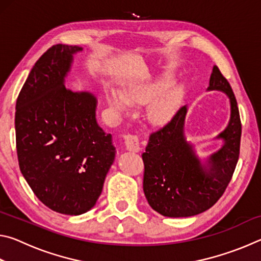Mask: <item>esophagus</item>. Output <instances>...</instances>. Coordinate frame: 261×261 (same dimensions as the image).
Masks as SVG:
<instances>
[{"mask_svg":"<svg viewBox=\"0 0 261 261\" xmlns=\"http://www.w3.org/2000/svg\"><path fill=\"white\" fill-rule=\"evenodd\" d=\"M124 145L125 148L130 152H139L140 151V144H139V138L138 136L136 135H126L124 137Z\"/></svg>","mask_w":261,"mask_h":261,"instance_id":"obj_1","label":"esophagus"}]
</instances>
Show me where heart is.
<instances>
[{"instance_id":"1","label":"heart","mask_w":261,"mask_h":261,"mask_svg":"<svg viewBox=\"0 0 261 261\" xmlns=\"http://www.w3.org/2000/svg\"><path fill=\"white\" fill-rule=\"evenodd\" d=\"M168 82H169L168 78L147 82H135L127 85L122 93L115 90H109L107 93L108 105L115 113L122 115L127 112V106H141L151 102L161 93V91L167 86ZM179 98V87H171L167 90L149 106V120L155 123H162L169 120L177 107Z\"/></svg>"}]
</instances>
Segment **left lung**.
<instances>
[{
  "mask_svg": "<svg viewBox=\"0 0 261 261\" xmlns=\"http://www.w3.org/2000/svg\"><path fill=\"white\" fill-rule=\"evenodd\" d=\"M207 91H221L230 100L228 126L216 137L219 151L202 165L184 136L187 106L149 136L143 153L144 193L152 208L168 218H188L211 208L226 191L240 156L242 124L230 84L214 65Z\"/></svg>",
  "mask_w": 261,
  "mask_h": 261,
  "instance_id": "obj_1",
  "label": "left lung"
}]
</instances>
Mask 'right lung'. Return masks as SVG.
<instances>
[{
  "instance_id": "right-lung-1",
  "label": "right lung",
  "mask_w": 261,
  "mask_h": 261,
  "mask_svg": "<svg viewBox=\"0 0 261 261\" xmlns=\"http://www.w3.org/2000/svg\"><path fill=\"white\" fill-rule=\"evenodd\" d=\"M78 46L55 45L35 62L16 102L21 174L48 208L81 215L95 205L115 159L95 118L96 98L64 86Z\"/></svg>"
}]
</instances>
